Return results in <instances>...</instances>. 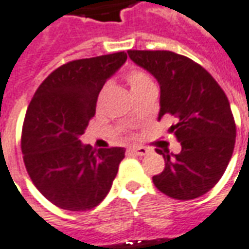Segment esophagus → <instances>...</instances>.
Segmentation results:
<instances>
[{
  "instance_id": "esophagus-1",
  "label": "esophagus",
  "mask_w": 249,
  "mask_h": 249,
  "mask_svg": "<svg viewBox=\"0 0 249 249\" xmlns=\"http://www.w3.org/2000/svg\"><path fill=\"white\" fill-rule=\"evenodd\" d=\"M129 151H132L133 154H136V155H146L147 153H148V150H147L146 147L143 146H133L129 148Z\"/></svg>"
}]
</instances>
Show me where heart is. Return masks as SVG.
<instances>
[{"mask_svg": "<svg viewBox=\"0 0 249 249\" xmlns=\"http://www.w3.org/2000/svg\"><path fill=\"white\" fill-rule=\"evenodd\" d=\"M126 82L131 87L132 92H136L139 89H146L148 86H153V79L147 75L144 71L139 69V68H133L131 71H128L126 73Z\"/></svg>", "mask_w": 249, "mask_h": 249, "instance_id": "obj_1", "label": "heart"}]
</instances>
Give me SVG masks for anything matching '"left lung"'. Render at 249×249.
Returning a JSON list of instances; mask_svg holds the SVG:
<instances>
[{
  "mask_svg": "<svg viewBox=\"0 0 249 249\" xmlns=\"http://www.w3.org/2000/svg\"><path fill=\"white\" fill-rule=\"evenodd\" d=\"M128 55L158 80V120H176L169 132L181 151L155 148L165 158L163 172L153 177L162 194L178 200L204 195L225 173L236 143V124L224 89L197 62L167 50H128Z\"/></svg>",
  "mask_w": 249,
  "mask_h": 249,
  "instance_id": "1",
  "label": "left lung"
}]
</instances>
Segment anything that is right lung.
<instances>
[{"label":"right lung","instance_id":"1","mask_svg":"<svg viewBox=\"0 0 249 249\" xmlns=\"http://www.w3.org/2000/svg\"><path fill=\"white\" fill-rule=\"evenodd\" d=\"M126 61V53L67 62L42 82L25 113L21 151L27 173L49 202L86 211L109 194L124 147L92 150L80 142L95 116L103 84Z\"/></svg>","mask_w":249,"mask_h":249}]
</instances>
